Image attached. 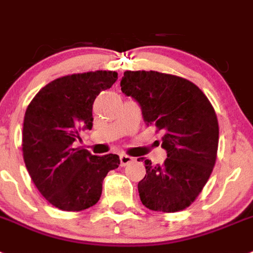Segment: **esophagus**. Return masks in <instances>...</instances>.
Here are the masks:
<instances>
[{
	"label": "esophagus",
	"instance_id": "esophagus-1",
	"mask_svg": "<svg viewBox=\"0 0 253 253\" xmlns=\"http://www.w3.org/2000/svg\"><path fill=\"white\" fill-rule=\"evenodd\" d=\"M133 160V158L132 157H129V155H121L120 157V162H121V166L122 167H125V166H127V164H129L131 163V162H132Z\"/></svg>",
	"mask_w": 253,
	"mask_h": 253
}]
</instances>
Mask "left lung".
<instances>
[{
  "label": "left lung",
  "instance_id": "1",
  "mask_svg": "<svg viewBox=\"0 0 253 253\" xmlns=\"http://www.w3.org/2000/svg\"><path fill=\"white\" fill-rule=\"evenodd\" d=\"M121 90L139 103L146 125L164 133L168 158L162 166L145 160L146 174L137 184L142 205L162 212L188 208L216 160L219 125L211 103L191 81L158 71H126Z\"/></svg>",
  "mask_w": 253,
  "mask_h": 253
}]
</instances>
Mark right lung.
Returning a JSON list of instances; mask_svg holds the SVG:
<instances>
[{
  "label": "right lung",
  "mask_w": 253,
  "mask_h": 253,
  "mask_svg": "<svg viewBox=\"0 0 253 253\" xmlns=\"http://www.w3.org/2000/svg\"><path fill=\"white\" fill-rule=\"evenodd\" d=\"M116 71H90L62 76L39 90L28 105L23 127L26 169L42 196L65 211L95 205L109 170L120 157L91 155L76 148L79 132L93 127V103L117 81Z\"/></svg>",
  "instance_id": "add662e5"
}]
</instances>
